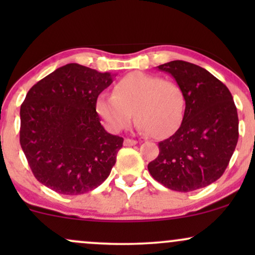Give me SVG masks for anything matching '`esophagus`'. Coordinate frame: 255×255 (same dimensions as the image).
<instances>
[{"label":"esophagus","mask_w":255,"mask_h":255,"mask_svg":"<svg viewBox=\"0 0 255 255\" xmlns=\"http://www.w3.org/2000/svg\"><path fill=\"white\" fill-rule=\"evenodd\" d=\"M124 144H125V146H134V145H136L137 144V141L136 140H134V139H125V141H124Z\"/></svg>","instance_id":"34e87169"}]
</instances>
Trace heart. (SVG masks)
I'll return each mask as SVG.
<instances>
[{"mask_svg":"<svg viewBox=\"0 0 255 255\" xmlns=\"http://www.w3.org/2000/svg\"><path fill=\"white\" fill-rule=\"evenodd\" d=\"M184 110L186 98L176 83L142 72L125 75L114 85V95L102 93L96 99V111L109 130L127 128L134 111L140 129L156 139L176 133Z\"/></svg>","mask_w":255,"mask_h":255,"instance_id":"1","label":"heart"}]
</instances>
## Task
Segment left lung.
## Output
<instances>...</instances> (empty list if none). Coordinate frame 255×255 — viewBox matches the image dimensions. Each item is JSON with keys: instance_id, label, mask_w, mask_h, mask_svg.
Returning a JSON list of instances; mask_svg holds the SVG:
<instances>
[{"instance_id": "obj_1", "label": "left lung", "mask_w": 255, "mask_h": 255, "mask_svg": "<svg viewBox=\"0 0 255 255\" xmlns=\"http://www.w3.org/2000/svg\"><path fill=\"white\" fill-rule=\"evenodd\" d=\"M158 69L176 80L186 98L181 127L160 141L148 163L154 180L176 192H192L223 175L239 140L238 110L228 87L201 67L171 61Z\"/></svg>"}]
</instances>
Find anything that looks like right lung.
Listing matches in <instances>:
<instances>
[{"mask_svg": "<svg viewBox=\"0 0 255 255\" xmlns=\"http://www.w3.org/2000/svg\"><path fill=\"white\" fill-rule=\"evenodd\" d=\"M113 77L68 63L26 95L20 108V145L34 177L52 191L84 194L110 175L124 137L104 129L96 99Z\"/></svg>", "mask_w": 255, "mask_h": 255, "instance_id": "right-lung-1", "label": "right lung"}]
</instances>
